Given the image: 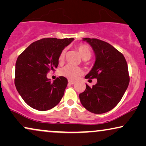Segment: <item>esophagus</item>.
I'll return each mask as SVG.
<instances>
[{"label": "esophagus", "instance_id": "esophagus-1", "mask_svg": "<svg viewBox=\"0 0 146 146\" xmlns=\"http://www.w3.org/2000/svg\"><path fill=\"white\" fill-rule=\"evenodd\" d=\"M68 83H69V84H70V85H73V84H75V81L69 80H69H68Z\"/></svg>", "mask_w": 146, "mask_h": 146}]
</instances>
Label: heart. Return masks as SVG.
I'll return each instance as SVG.
<instances>
[{"mask_svg": "<svg viewBox=\"0 0 146 146\" xmlns=\"http://www.w3.org/2000/svg\"><path fill=\"white\" fill-rule=\"evenodd\" d=\"M78 50L79 54H80L81 57L83 60H88L90 59L91 56V48L89 47L87 44H80L77 47ZM65 50H63L60 53L59 57V62L63 61L65 59ZM60 74L63 75L64 77H66L67 78L70 79L75 80L77 78L79 75H80L82 73V69L80 67H74L70 65H67L65 67L62 68L59 71Z\"/></svg>", "mask_w": 146, "mask_h": 146, "instance_id": "obj_1", "label": "heart"}]
</instances>
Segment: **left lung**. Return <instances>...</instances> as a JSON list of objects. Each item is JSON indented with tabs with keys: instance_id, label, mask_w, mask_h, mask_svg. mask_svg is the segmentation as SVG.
I'll list each match as a JSON object with an SVG mask.
<instances>
[{
	"instance_id": "left-lung-1",
	"label": "left lung",
	"mask_w": 146,
	"mask_h": 146,
	"mask_svg": "<svg viewBox=\"0 0 146 146\" xmlns=\"http://www.w3.org/2000/svg\"><path fill=\"white\" fill-rule=\"evenodd\" d=\"M83 40L90 44L96 56L94 65L85 78L97 79V83L92 87L86 84L79 100L89 111L104 113L117 106L127 88V64L124 56L108 42L90 38Z\"/></svg>"
}]
</instances>
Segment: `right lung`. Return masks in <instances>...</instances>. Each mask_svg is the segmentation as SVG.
<instances>
[{
	"label": "right lung",
	"instance_id": "obj_1",
	"mask_svg": "<svg viewBox=\"0 0 146 146\" xmlns=\"http://www.w3.org/2000/svg\"><path fill=\"white\" fill-rule=\"evenodd\" d=\"M73 40L42 38L31 43L17 58L15 86L23 100L32 108L48 110L61 100L67 79L60 76L51 82L46 74L55 71L61 52Z\"/></svg>",
	"mask_w": 146,
	"mask_h": 146
}]
</instances>
